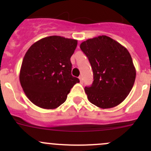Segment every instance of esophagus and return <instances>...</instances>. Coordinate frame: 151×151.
<instances>
[{
	"mask_svg": "<svg viewBox=\"0 0 151 151\" xmlns=\"http://www.w3.org/2000/svg\"><path fill=\"white\" fill-rule=\"evenodd\" d=\"M79 79H80V83H83V76H80V77H79Z\"/></svg>",
	"mask_w": 151,
	"mask_h": 151,
	"instance_id": "1",
	"label": "esophagus"
}]
</instances>
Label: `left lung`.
I'll list each match as a JSON object with an SVG mask.
<instances>
[{
  "label": "left lung",
  "instance_id": "left-lung-1",
  "mask_svg": "<svg viewBox=\"0 0 151 151\" xmlns=\"http://www.w3.org/2000/svg\"><path fill=\"white\" fill-rule=\"evenodd\" d=\"M93 73L91 87L85 92L90 102L101 109L118 106L128 96L136 78L132 56L126 47L106 36L82 42Z\"/></svg>",
  "mask_w": 151,
  "mask_h": 151
}]
</instances>
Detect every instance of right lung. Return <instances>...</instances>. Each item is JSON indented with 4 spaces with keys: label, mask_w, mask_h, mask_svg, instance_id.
Instances as JSON below:
<instances>
[{
    "label": "right lung",
    "mask_w": 151,
    "mask_h": 151,
    "mask_svg": "<svg viewBox=\"0 0 151 151\" xmlns=\"http://www.w3.org/2000/svg\"><path fill=\"white\" fill-rule=\"evenodd\" d=\"M77 40L59 36L43 38L24 56L19 82L28 99L43 109H53L65 102L80 80L71 75L70 58Z\"/></svg>",
    "instance_id": "obj_1"
}]
</instances>
